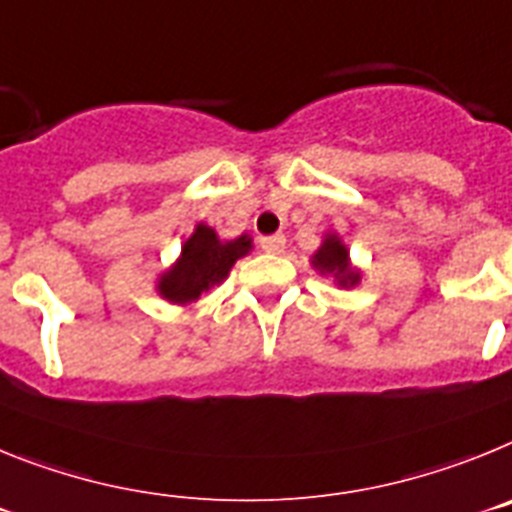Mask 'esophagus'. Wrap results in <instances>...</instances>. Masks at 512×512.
<instances>
[{
    "mask_svg": "<svg viewBox=\"0 0 512 512\" xmlns=\"http://www.w3.org/2000/svg\"><path fill=\"white\" fill-rule=\"evenodd\" d=\"M262 252H270V255H278V252L286 250V237L283 234H273V237H262L260 239Z\"/></svg>",
    "mask_w": 512,
    "mask_h": 512,
    "instance_id": "obj_1",
    "label": "esophagus"
}]
</instances>
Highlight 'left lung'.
<instances>
[{"instance_id":"1","label":"left lung","mask_w":512,"mask_h":512,"mask_svg":"<svg viewBox=\"0 0 512 512\" xmlns=\"http://www.w3.org/2000/svg\"><path fill=\"white\" fill-rule=\"evenodd\" d=\"M314 268H319L322 273H332L340 281V286H355L361 275L353 273L348 265V250L342 247L337 237H327V242L322 244V250L314 255Z\"/></svg>"}]
</instances>
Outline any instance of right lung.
I'll list each match as a JSON object with an SVG mask.
<instances>
[{"instance_id": "obj_1", "label": "right lung", "mask_w": 512, "mask_h": 512, "mask_svg": "<svg viewBox=\"0 0 512 512\" xmlns=\"http://www.w3.org/2000/svg\"><path fill=\"white\" fill-rule=\"evenodd\" d=\"M250 247L252 242L247 237H239L226 244L219 242L216 231L201 224L182 247L180 262L170 273L162 275L159 291H162L164 299L175 301V304H190L203 291L224 281L231 265L242 255H247Z\"/></svg>"}]
</instances>
